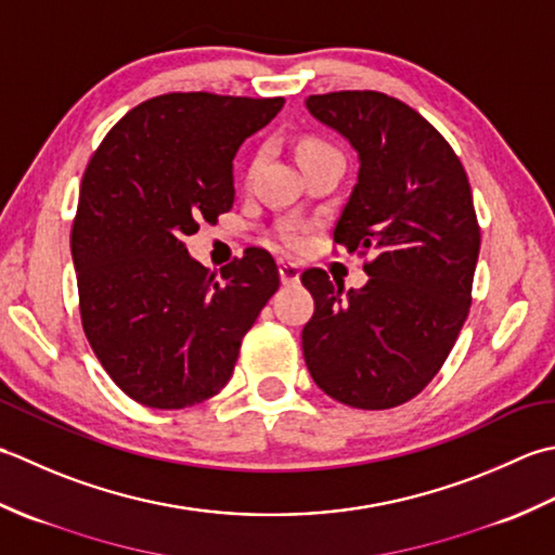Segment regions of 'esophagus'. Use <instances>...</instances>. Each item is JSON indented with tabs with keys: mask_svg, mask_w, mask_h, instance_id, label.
<instances>
[{
	"mask_svg": "<svg viewBox=\"0 0 555 555\" xmlns=\"http://www.w3.org/2000/svg\"><path fill=\"white\" fill-rule=\"evenodd\" d=\"M299 275H301V270H299L297 263H282V266H280V280H282V285H297Z\"/></svg>",
	"mask_w": 555,
	"mask_h": 555,
	"instance_id": "34e87169",
	"label": "esophagus"
}]
</instances>
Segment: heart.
Returning a JSON list of instances; mask_svg holds the SVG:
<instances>
[{"label": "heart", "instance_id": "obj_1", "mask_svg": "<svg viewBox=\"0 0 555 555\" xmlns=\"http://www.w3.org/2000/svg\"><path fill=\"white\" fill-rule=\"evenodd\" d=\"M321 153H337V151L331 143H325L321 139H304L299 143V160H304V157H311V155H321ZM280 242L287 248H299L304 244V234L299 228L287 224V228L280 230Z\"/></svg>", "mask_w": 555, "mask_h": 555}]
</instances>
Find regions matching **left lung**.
I'll return each mask as SVG.
<instances>
[{
	"label": "left lung",
	"mask_w": 555,
	"mask_h": 555,
	"mask_svg": "<svg viewBox=\"0 0 555 555\" xmlns=\"http://www.w3.org/2000/svg\"><path fill=\"white\" fill-rule=\"evenodd\" d=\"M311 115L359 153V177L333 242L366 256L349 289L309 268L315 311L301 347L311 378L357 410L416 398L467 321L481 232L465 167L420 112L378 90L311 95Z\"/></svg>",
	"instance_id": "1"
}]
</instances>
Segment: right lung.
<instances>
[{
    "label": "right lung",
    "instance_id": "obj_1",
    "mask_svg": "<svg viewBox=\"0 0 555 555\" xmlns=\"http://www.w3.org/2000/svg\"><path fill=\"white\" fill-rule=\"evenodd\" d=\"M285 98L167 93L127 112L86 167L72 228L83 333L107 376L153 410L218 395L280 287L266 248L220 275L184 240L234 203L232 160Z\"/></svg>",
    "mask_w": 555,
    "mask_h": 555
}]
</instances>
